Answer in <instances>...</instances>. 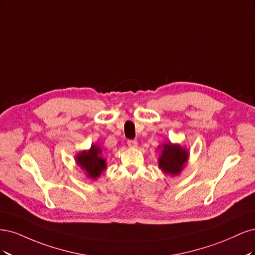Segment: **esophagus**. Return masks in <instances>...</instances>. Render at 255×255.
<instances>
[{"label":"esophagus","mask_w":255,"mask_h":255,"mask_svg":"<svg viewBox=\"0 0 255 255\" xmlns=\"http://www.w3.org/2000/svg\"><path fill=\"white\" fill-rule=\"evenodd\" d=\"M127 144L130 148H135V147H137V142L135 141V139H128Z\"/></svg>","instance_id":"esophagus-1"}]
</instances>
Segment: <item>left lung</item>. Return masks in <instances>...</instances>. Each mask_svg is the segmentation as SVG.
<instances>
[{"instance_id": "1", "label": "left lung", "mask_w": 255, "mask_h": 255, "mask_svg": "<svg viewBox=\"0 0 255 255\" xmlns=\"http://www.w3.org/2000/svg\"><path fill=\"white\" fill-rule=\"evenodd\" d=\"M188 152L179 145H163V151L159 158V167L168 175H178L187 161Z\"/></svg>"}]
</instances>
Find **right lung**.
Wrapping results in <instances>:
<instances>
[{"mask_svg": "<svg viewBox=\"0 0 255 255\" xmlns=\"http://www.w3.org/2000/svg\"><path fill=\"white\" fill-rule=\"evenodd\" d=\"M102 149L93 145L89 151H84L77 155V164L88 172L90 178H96L106 168V161L101 157Z\"/></svg>", "mask_w": 255, "mask_h": 255, "instance_id": "right-lung-1", "label": "right lung"}]
</instances>
